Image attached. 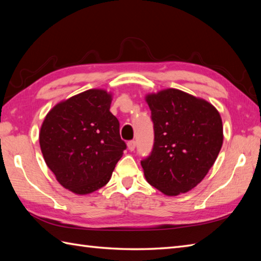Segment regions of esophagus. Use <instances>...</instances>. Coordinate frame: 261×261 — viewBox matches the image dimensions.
Returning <instances> with one entry per match:
<instances>
[{"instance_id": "1", "label": "esophagus", "mask_w": 261, "mask_h": 261, "mask_svg": "<svg viewBox=\"0 0 261 261\" xmlns=\"http://www.w3.org/2000/svg\"><path fill=\"white\" fill-rule=\"evenodd\" d=\"M127 149H129L130 151H134L136 149V141L135 140H131L127 142Z\"/></svg>"}]
</instances>
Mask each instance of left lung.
<instances>
[{
	"mask_svg": "<svg viewBox=\"0 0 261 261\" xmlns=\"http://www.w3.org/2000/svg\"><path fill=\"white\" fill-rule=\"evenodd\" d=\"M154 142L141 166L147 181L176 196L197 186L215 163L223 143L219 111L201 97L176 88L146 95Z\"/></svg>",
	"mask_w": 261,
	"mask_h": 261,
	"instance_id": "8db88e82",
	"label": "left lung"
}]
</instances>
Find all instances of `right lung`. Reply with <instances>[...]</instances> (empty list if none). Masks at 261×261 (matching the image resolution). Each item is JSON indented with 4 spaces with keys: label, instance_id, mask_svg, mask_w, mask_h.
Returning <instances> with one entry per match:
<instances>
[{
    "label": "right lung",
    "instance_id": "1",
    "mask_svg": "<svg viewBox=\"0 0 261 261\" xmlns=\"http://www.w3.org/2000/svg\"><path fill=\"white\" fill-rule=\"evenodd\" d=\"M111 102L112 94L92 88L57 103L41 124L43 159L59 184L77 195L107 185L126 148Z\"/></svg>",
    "mask_w": 261,
    "mask_h": 261
}]
</instances>
